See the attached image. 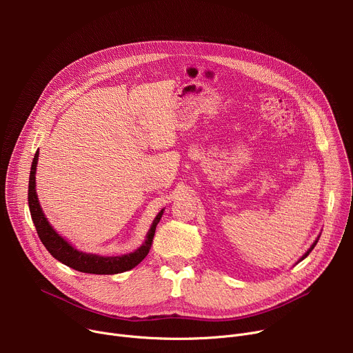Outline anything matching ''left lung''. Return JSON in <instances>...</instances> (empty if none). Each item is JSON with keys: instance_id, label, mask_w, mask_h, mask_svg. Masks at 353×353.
Returning <instances> with one entry per match:
<instances>
[{"instance_id": "left-lung-1", "label": "left lung", "mask_w": 353, "mask_h": 353, "mask_svg": "<svg viewBox=\"0 0 353 353\" xmlns=\"http://www.w3.org/2000/svg\"><path fill=\"white\" fill-rule=\"evenodd\" d=\"M318 240H319V239H316V240H314V242H313V245L310 246V249H309V250H307V252H306V253H305V254H303V256L301 257V261H299V262H302V261H303V259H305V257H306V256H307V254H309V253H310V252L313 250V248H314V246H316V243H318Z\"/></svg>"}]
</instances>
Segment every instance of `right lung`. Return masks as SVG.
<instances>
[{
    "label": "right lung",
    "mask_w": 353,
    "mask_h": 353,
    "mask_svg": "<svg viewBox=\"0 0 353 353\" xmlns=\"http://www.w3.org/2000/svg\"><path fill=\"white\" fill-rule=\"evenodd\" d=\"M37 163H39V150L35 152V156L31 164L30 183H28V206H30V213H31L35 230L39 233V237L43 242V245L54 259H57L59 262L64 263L65 266L74 270H79L83 273H92V274H116V273L127 272L130 269L136 268L143 261L152 248L153 237L156 233V226L163 216L164 209H161L156 216V219L153 220V225L147 233L145 242L137 250L127 254H121V256H100V254L80 252L76 248H72L64 237H61L52 229V226L48 223L47 217L43 213L39 197H37V192H35Z\"/></svg>",
    "instance_id": "1"
}]
</instances>
